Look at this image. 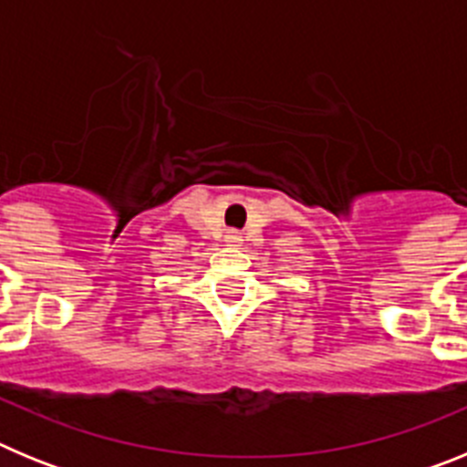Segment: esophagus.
<instances>
[{
    "label": "esophagus",
    "instance_id": "obj_1",
    "mask_svg": "<svg viewBox=\"0 0 467 467\" xmlns=\"http://www.w3.org/2000/svg\"><path fill=\"white\" fill-rule=\"evenodd\" d=\"M224 241H226V245H241L243 236H241V234H238V231H226Z\"/></svg>",
    "mask_w": 467,
    "mask_h": 467
}]
</instances>
